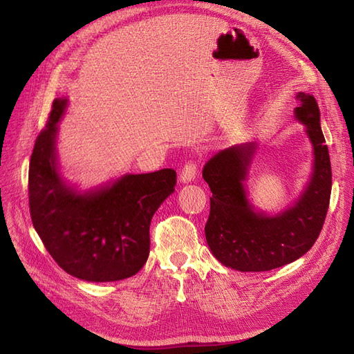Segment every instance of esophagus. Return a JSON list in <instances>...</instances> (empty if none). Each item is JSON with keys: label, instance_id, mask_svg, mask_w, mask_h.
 <instances>
[{"label": "esophagus", "instance_id": "esophagus-1", "mask_svg": "<svg viewBox=\"0 0 354 354\" xmlns=\"http://www.w3.org/2000/svg\"><path fill=\"white\" fill-rule=\"evenodd\" d=\"M196 173H198V164L196 161H189L185 162V165L183 167L181 171V181L185 183H192L194 178H196Z\"/></svg>", "mask_w": 354, "mask_h": 354}]
</instances>
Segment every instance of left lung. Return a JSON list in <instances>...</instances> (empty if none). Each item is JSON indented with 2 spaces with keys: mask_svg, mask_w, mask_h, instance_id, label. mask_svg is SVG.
I'll list each match as a JSON object with an SVG mask.
<instances>
[{
  "mask_svg": "<svg viewBox=\"0 0 354 354\" xmlns=\"http://www.w3.org/2000/svg\"><path fill=\"white\" fill-rule=\"evenodd\" d=\"M295 115L307 126L315 162L309 187L293 208L268 217L254 213L243 181L252 145L234 146L207 161L202 176L212 190L205 237L214 257L242 272H261L295 261L317 242L332 193V165L315 97L298 93Z\"/></svg>",
  "mask_w": 354,
  "mask_h": 354,
  "instance_id": "obj_1",
  "label": "left lung"
}]
</instances>
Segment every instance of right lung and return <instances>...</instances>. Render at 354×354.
<instances>
[{"mask_svg": "<svg viewBox=\"0 0 354 354\" xmlns=\"http://www.w3.org/2000/svg\"><path fill=\"white\" fill-rule=\"evenodd\" d=\"M66 100L51 104L28 167V205L44 246L65 272L86 281H118L145 266L150 221L176 185V171L126 175L111 187L77 194L56 169V123Z\"/></svg>", "mask_w": 354, "mask_h": 354, "instance_id": "right-lung-1", "label": "right lung"}]
</instances>
